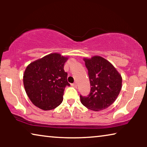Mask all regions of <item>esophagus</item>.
Wrapping results in <instances>:
<instances>
[{
    "mask_svg": "<svg viewBox=\"0 0 147 147\" xmlns=\"http://www.w3.org/2000/svg\"><path fill=\"white\" fill-rule=\"evenodd\" d=\"M71 86H74V88H77V86H78V84H77V83H76H76H74V84H71Z\"/></svg>",
    "mask_w": 147,
    "mask_h": 147,
    "instance_id": "esophagus-1",
    "label": "esophagus"
}]
</instances>
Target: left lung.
<instances>
[{
	"label": "left lung",
	"instance_id": "left-lung-1",
	"mask_svg": "<svg viewBox=\"0 0 147 147\" xmlns=\"http://www.w3.org/2000/svg\"><path fill=\"white\" fill-rule=\"evenodd\" d=\"M91 90L88 96L80 95L82 104L88 109L99 111L114 103L122 88V77L108 60L100 56L84 58Z\"/></svg>",
	"mask_w": 147,
	"mask_h": 147
}]
</instances>
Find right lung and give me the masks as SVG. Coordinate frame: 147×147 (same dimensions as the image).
<instances>
[{"label": "right lung", "instance_id": "right-lung-1", "mask_svg": "<svg viewBox=\"0 0 147 147\" xmlns=\"http://www.w3.org/2000/svg\"><path fill=\"white\" fill-rule=\"evenodd\" d=\"M68 59L54 53L32 62L23 74V84L34 105L43 110H53L63 101L64 90L69 86L64 64Z\"/></svg>", "mask_w": 147, "mask_h": 147}]
</instances>
